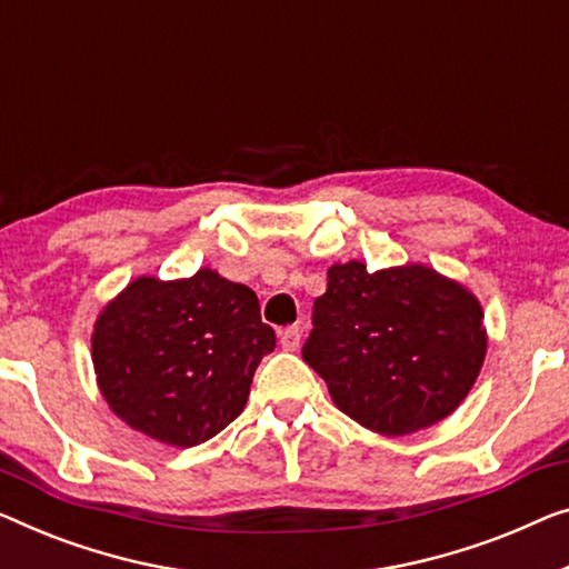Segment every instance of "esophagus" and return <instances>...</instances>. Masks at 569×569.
Returning <instances> with one entry per match:
<instances>
[{
	"mask_svg": "<svg viewBox=\"0 0 569 569\" xmlns=\"http://www.w3.org/2000/svg\"><path fill=\"white\" fill-rule=\"evenodd\" d=\"M278 339H281L283 350H288V352L299 350V345H301V329H299V327H286V329H281V335H278Z\"/></svg>",
	"mask_w": 569,
	"mask_h": 569,
	"instance_id": "1",
	"label": "esophagus"
}]
</instances>
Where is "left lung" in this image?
Segmentation results:
<instances>
[{
	"instance_id": "8db88e82",
	"label": "left lung",
	"mask_w": 569,
	"mask_h": 569,
	"mask_svg": "<svg viewBox=\"0 0 569 569\" xmlns=\"http://www.w3.org/2000/svg\"><path fill=\"white\" fill-rule=\"evenodd\" d=\"M303 360L347 417L401 437L449 417L486 358L482 309L460 283L423 266L327 270Z\"/></svg>"
}]
</instances>
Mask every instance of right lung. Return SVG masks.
Returning <instances> with one entry per match:
<instances>
[{
	"instance_id": "obj_1",
	"label": "right lung",
	"mask_w": 569,
	"mask_h": 569,
	"mask_svg": "<svg viewBox=\"0 0 569 569\" xmlns=\"http://www.w3.org/2000/svg\"><path fill=\"white\" fill-rule=\"evenodd\" d=\"M273 347L256 291L201 268L127 286L97 319L91 358L117 417L158 442L197 447L240 417Z\"/></svg>"
}]
</instances>
